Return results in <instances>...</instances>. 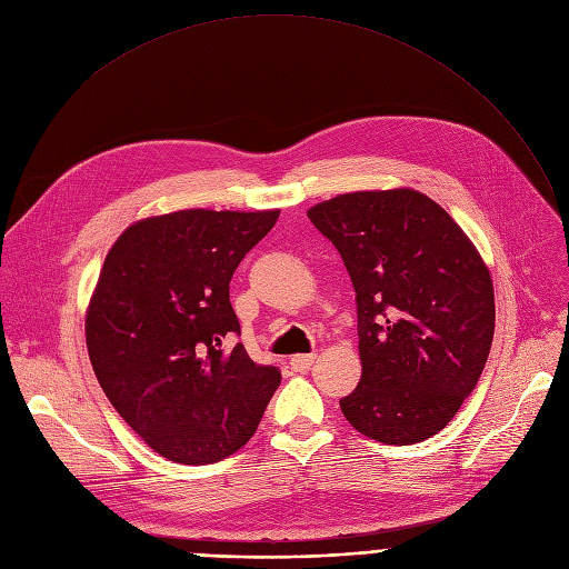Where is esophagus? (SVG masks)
Masks as SVG:
<instances>
[{
    "instance_id": "obj_1",
    "label": "esophagus",
    "mask_w": 569,
    "mask_h": 569,
    "mask_svg": "<svg viewBox=\"0 0 569 569\" xmlns=\"http://www.w3.org/2000/svg\"><path fill=\"white\" fill-rule=\"evenodd\" d=\"M312 363H315V355H296V357H291V361H289V366H291L293 372H306V370H310Z\"/></svg>"
}]
</instances>
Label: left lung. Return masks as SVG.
I'll return each mask as SVG.
<instances>
[{"label":"left lung","mask_w":569,"mask_h":569,"mask_svg":"<svg viewBox=\"0 0 569 569\" xmlns=\"http://www.w3.org/2000/svg\"><path fill=\"white\" fill-rule=\"evenodd\" d=\"M357 291L361 382L340 400L361 436L415 445L440 432L489 359L493 282L451 214L410 187L340 194L308 210Z\"/></svg>","instance_id":"1"}]
</instances>
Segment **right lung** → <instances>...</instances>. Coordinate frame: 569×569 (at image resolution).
<instances>
[{
	"mask_svg": "<svg viewBox=\"0 0 569 569\" xmlns=\"http://www.w3.org/2000/svg\"><path fill=\"white\" fill-rule=\"evenodd\" d=\"M280 210H178L133 222L108 250L86 315L97 380L159 456L218 463L246 445L282 375L254 363L229 301L233 270Z\"/></svg>",
	"mask_w": 569,
	"mask_h": 569,
	"instance_id": "1",
	"label": "right lung"
}]
</instances>
